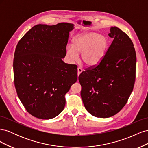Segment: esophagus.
I'll return each mask as SVG.
<instances>
[{
	"label": "esophagus",
	"mask_w": 148,
	"mask_h": 148,
	"mask_svg": "<svg viewBox=\"0 0 148 148\" xmlns=\"http://www.w3.org/2000/svg\"><path fill=\"white\" fill-rule=\"evenodd\" d=\"M77 70H78V76H79L80 75V73L82 72L83 70H82V69L81 68H79V67H78Z\"/></svg>",
	"instance_id": "34e87169"
}]
</instances>
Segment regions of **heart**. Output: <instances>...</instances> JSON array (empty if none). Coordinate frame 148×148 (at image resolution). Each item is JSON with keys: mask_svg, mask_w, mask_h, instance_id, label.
<instances>
[{"mask_svg": "<svg viewBox=\"0 0 148 148\" xmlns=\"http://www.w3.org/2000/svg\"><path fill=\"white\" fill-rule=\"evenodd\" d=\"M109 47V41L105 36L96 31L79 34L73 39L72 46H66V55L71 62L77 60L78 53L84 63L92 66L99 64L104 57Z\"/></svg>", "mask_w": 148, "mask_h": 148, "instance_id": "obj_1", "label": "heart"}]
</instances>
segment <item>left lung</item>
Listing matches in <instances>:
<instances>
[{
	"mask_svg": "<svg viewBox=\"0 0 148 148\" xmlns=\"http://www.w3.org/2000/svg\"><path fill=\"white\" fill-rule=\"evenodd\" d=\"M114 38L100 64L84 71L78 79L86 110L99 118H108L120 111L133 91L136 57L128 35L116 26L110 28Z\"/></svg>",
	"mask_w": 148,
	"mask_h": 148,
	"instance_id": "left-lung-1",
	"label": "left lung"
}]
</instances>
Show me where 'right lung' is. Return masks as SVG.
I'll list each match as a JSON object with an SVG mask.
<instances>
[{"instance_id": "add662e5", "label": "right lung", "mask_w": 148, "mask_h": 148, "mask_svg": "<svg viewBox=\"0 0 148 148\" xmlns=\"http://www.w3.org/2000/svg\"><path fill=\"white\" fill-rule=\"evenodd\" d=\"M74 25L39 24L18 43L13 59L18 96L34 117L54 118L64 110L65 95L77 81V66L62 61Z\"/></svg>"}]
</instances>
